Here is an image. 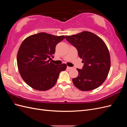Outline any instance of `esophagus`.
Wrapping results in <instances>:
<instances>
[{"mask_svg": "<svg viewBox=\"0 0 127 127\" xmlns=\"http://www.w3.org/2000/svg\"><path fill=\"white\" fill-rule=\"evenodd\" d=\"M72 67H68V66H67V69H69H69H72Z\"/></svg>", "mask_w": 127, "mask_h": 127, "instance_id": "obj_1", "label": "esophagus"}]
</instances>
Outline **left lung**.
<instances>
[{"label":"left lung","mask_w":127,"mask_h":127,"mask_svg":"<svg viewBox=\"0 0 127 127\" xmlns=\"http://www.w3.org/2000/svg\"><path fill=\"white\" fill-rule=\"evenodd\" d=\"M66 39L77 49L84 63L82 69H77L78 76L72 78L75 86L83 91L100 86L108 75L111 66L109 51L104 42L88 31L66 35Z\"/></svg>","instance_id":"1"}]
</instances>
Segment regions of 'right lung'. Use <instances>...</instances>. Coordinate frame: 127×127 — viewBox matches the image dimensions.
<instances>
[{
	"label": "right lung",
	"mask_w": 127,
	"mask_h": 127,
	"mask_svg": "<svg viewBox=\"0 0 127 127\" xmlns=\"http://www.w3.org/2000/svg\"><path fill=\"white\" fill-rule=\"evenodd\" d=\"M65 38L44 32L31 35L23 41L18 51L17 63L24 81L36 90L44 91L56 84L60 72L66 70L64 64H55L53 58L56 46Z\"/></svg>",
	"instance_id": "1"
}]
</instances>
